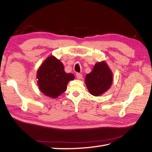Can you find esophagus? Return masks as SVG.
Returning a JSON list of instances; mask_svg holds the SVG:
<instances>
[{"mask_svg": "<svg viewBox=\"0 0 152 152\" xmlns=\"http://www.w3.org/2000/svg\"><path fill=\"white\" fill-rule=\"evenodd\" d=\"M76 77L78 79H82V75L80 73H76Z\"/></svg>", "mask_w": 152, "mask_h": 152, "instance_id": "esophagus-1", "label": "esophagus"}]
</instances>
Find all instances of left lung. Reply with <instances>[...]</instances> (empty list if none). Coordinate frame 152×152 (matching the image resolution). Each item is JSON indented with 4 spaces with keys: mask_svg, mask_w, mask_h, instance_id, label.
Returning a JSON list of instances; mask_svg holds the SVG:
<instances>
[{
    "mask_svg": "<svg viewBox=\"0 0 152 152\" xmlns=\"http://www.w3.org/2000/svg\"><path fill=\"white\" fill-rule=\"evenodd\" d=\"M112 80V72L104 61L96 63L93 71L87 74L85 78L89 93L95 96L105 93L111 87Z\"/></svg>",
    "mask_w": 152,
    "mask_h": 152,
    "instance_id": "obj_1",
    "label": "left lung"
}]
</instances>
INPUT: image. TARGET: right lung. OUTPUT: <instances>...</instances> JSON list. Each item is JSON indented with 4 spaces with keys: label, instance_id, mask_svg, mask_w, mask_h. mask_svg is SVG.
I'll list each match as a JSON object with an SVG mask.
<instances>
[{
    "label": "right lung",
    "instance_id": "obj_1",
    "mask_svg": "<svg viewBox=\"0 0 152 152\" xmlns=\"http://www.w3.org/2000/svg\"><path fill=\"white\" fill-rule=\"evenodd\" d=\"M40 90L45 95L56 98L66 89L67 84L74 79L72 73H66L63 63L54 56L48 57L37 73Z\"/></svg>",
    "mask_w": 152,
    "mask_h": 152
}]
</instances>
